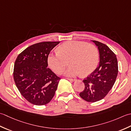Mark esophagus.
Returning a JSON list of instances; mask_svg holds the SVG:
<instances>
[{
    "mask_svg": "<svg viewBox=\"0 0 131 131\" xmlns=\"http://www.w3.org/2000/svg\"><path fill=\"white\" fill-rule=\"evenodd\" d=\"M67 79L68 80L71 81V82H74V81H76L75 79Z\"/></svg>",
    "mask_w": 131,
    "mask_h": 131,
    "instance_id": "34e87169",
    "label": "esophagus"
}]
</instances>
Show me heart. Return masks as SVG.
Listing matches in <instances>:
<instances>
[{
  "label": "heart",
  "mask_w": 131,
  "mask_h": 131,
  "mask_svg": "<svg viewBox=\"0 0 131 131\" xmlns=\"http://www.w3.org/2000/svg\"><path fill=\"white\" fill-rule=\"evenodd\" d=\"M71 66L64 72L65 75L73 77L80 74L87 76L95 70L98 62V52L92 44L81 41H67L59 46L58 52L48 56L47 62L56 73L60 74L68 62Z\"/></svg>",
  "instance_id": "b5f03b06"
}]
</instances>
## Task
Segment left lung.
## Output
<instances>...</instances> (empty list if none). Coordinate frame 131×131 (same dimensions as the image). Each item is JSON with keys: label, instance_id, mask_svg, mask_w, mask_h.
I'll return each instance as SVG.
<instances>
[{"label": "left lung", "instance_id": "obj_1", "mask_svg": "<svg viewBox=\"0 0 131 131\" xmlns=\"http://www.w3.org/2000/svg\"><path fill=\"white\" fill-rule=\"evenodd\" d=\"M91 41L99 51V66L83 80L85 89L80 96L87 102H95L102 100L113 88L118 75V65L116 55L107 45Z\"/></svg>", "mask_w": 131, "mask_h": 131}]
</instances>
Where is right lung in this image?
<instances>
[{"label":"right lung","instance_id":"add662e5","mask_svg":"<svg viewBox=\"0 0 131 131\" xmlns=\"http://www.w3.org/2000/svg\"><path fill=\"white\" fill-rule=\"evenodd\" d=\"M60 42H43L26 48L18 55L13 79L19 92L28 102L46 105L55 95L60 78L47 68L50 52Z\"/></svg>","mask_w":131,"mask_h":131}]
</instances>
